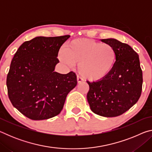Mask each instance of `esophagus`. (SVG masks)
<instances>
[{"label":"esophagus","instance_id":"obj_1","mask_svg":"<svg viewBox=\"0 0 152 152\" xmlns=\"http://www.w3.org/2000/svg\"><path fill=\"white\" fill-rule=\"evenodd\" d=\"M83 81H84L83 79H82V78H80V77H79V76H77V82H78V84H80Z\"/></svg>","mask_w":152,"mask_h":152}]
</instances>
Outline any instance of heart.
Wrapping results in <instances>:
<instances>
[{
    "instance_id": "obj_1",
    "label": "heart",
    "mask_w": 152,
    "mask_h": 152,
    "mask_svg": "<svg viewBox=\"0 0 152 152\" xmlns=\"http://www.w3.org/2000/svg\"><path fill=\"white\" fill-rule=\"evenodd\" d=\"M58 58L68 67L78 64L80 75L90 81L104 78L114 68L117 53L112 45L91 39H76L68 42Z\"/></svg>"
}]
</instances>
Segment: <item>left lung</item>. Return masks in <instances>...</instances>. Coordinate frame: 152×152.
<instances>
[{
  "label": "left lung",
  "mask_w": 152,
  "mask_h": 152,
  "mask_svg": "<svg viewBox=\"0 0 152 152\" xmlns=\"http://www.w3.org/2000/svg\"><path fill=\"white\" fill-rule=\"evenodd\" d=\"M112 45L117 60L111 72L101 80L90 82L87 101L91 110L104 117L122 115L140 99L142 90V70L139 56L131 46L114 38L101 39Z\"/></svg>",
  "instance_id": "8db88e82"
}]
</instances>
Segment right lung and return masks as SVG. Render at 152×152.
<instances>
[{"label": "right lung", "instance_id": "right-lung-1", "mask_svg": "<svg viewBox=\"0 0 152 152\" xmlns=\"http://www.w3.org/2000/svg\"><path fill=\"white\" fill-rule=\"evenodd\" d=\"M70 37H35L23 43L12 58L7 78L9 98L30 119H48L60 114L67 95L76 86L73 72L54 71L58 51Z\"/></svg>", "mask_w": 152, "mask_h": 152}]
</instances>
